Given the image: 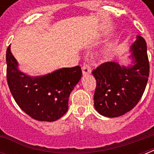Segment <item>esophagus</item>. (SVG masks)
<instances>
[{"label": "esophagus", "instance_id": "34e87169", "mask_svg": "<svg viewBox=\"0 0 154 154\" xmlns=\"http://www.w3.org/2000/svg\"><path fill=\"white\" fill-rule=\"evenodd\" d=\"M91 67L89 66V65H84L82 67V73L83 75H86L91 73Z\"/></svg>", "mask_w": 154, "mask_h": 154}]
</instances>
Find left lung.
<instances>
[{"instance_id": "8db88e82", "label": "left lung", "mask_w": 154, "mask_h": 154, "mask_svg": "<svg viewBox=\"0 0 154 154\" xmlns=\"http://www.w3.org/2000/svg\"><path fill=\"white\" fill-rule=\"evenodd\" d=\"M131 64L108 61L93 71L97 81L94 107L101 115L117 117L134 109L146 89L149 64L146 41L137 36L130 47Z\"/></svg>"}]
</instances>
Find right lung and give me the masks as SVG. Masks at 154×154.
Here are the masks:
<instances>
[{"label":"right lung","mask_w":154,"mask_h":154,"mask_svg":"<svg viewBox=\"0 0 154 154\" xmlns=\"http://www.w3.org/2000/svg\"><path fill=\"white\" fill-rule=\"evenodd\" d=\"M7 82L13 98L29 116L41 122H55L69 109V97L82 77L80 66L62 68L42 76L21 72L17 60L6 51Z\"/></svg>","instance_id":"obj_1"}]
</instances>
